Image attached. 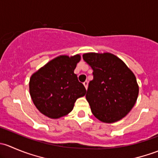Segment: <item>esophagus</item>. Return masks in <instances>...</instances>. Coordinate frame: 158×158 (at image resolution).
<instances>
[{"label":"esophagus","instance_id":"obj_1","mask_svg":"<svg viewBox=\"0 0 158 158\" xmlns=\"http://www.w3.org/2000/svg\"><path fill=\"white\" fill-rule=\"evenodd\" d=\"M83 85L85 87V89L88 88V81H85V82H83Z\"/></svg>","mask_w":158,"mask_h":158}]
</instances>
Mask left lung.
Listing matches in <instances>:
<instances>
[{
  "label": "left lung",
  "instance_id": "8db88e82",
  "mask_svg": "<svg viewBox=\"0 0 158 158\" xmlns=\"http://www.w3.org/2000/svg\"><path fill=\"white\" fill-rule=\"evenodd\" d=\"M82 58L93 70L85 95L92 114L106 123L119 121L136 102L139 89L135 75L109 52H89Z\"/></svg>",
  "mask_w": 158,
  "mask_h": 158
}]
</instances>
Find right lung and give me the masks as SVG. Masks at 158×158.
<instances>
[{"label": "right lung", "instance_id": "1", "mask_svg": "<svg viewBox=\"0 0 158 158\" xmlns=\"http://www.w3.org/2000/svg\"><path fill=\"white\" fill-rule=\"evenodd\" d=\"M80 56H60L32 75L30 93L35 106L50 118L69 114L74 103L86 92L74 73Z\"/></svg>", "mask_w": 158, "mask_h": 158}]
</instances>
